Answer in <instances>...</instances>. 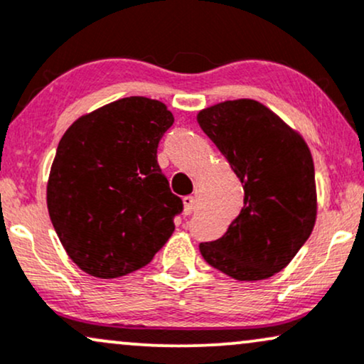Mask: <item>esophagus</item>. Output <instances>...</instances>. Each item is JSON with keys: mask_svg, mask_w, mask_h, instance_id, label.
I'll return each mask as SVG.
<instances>
[{"mask_svg": "<svg viewBox=\"0 0 364 364\" xmlns=\"http://www.w3.org/2000/svg\"><path fill=\"white\" fill-rule=\"evenodd\" d=\"M183 203H185V213H186V215H191V213H193L195 207H196L195 196H191V195L185 196V198H183Z\"/></svg>", "mask_w": 364, "mask_h": 364, "instance_id": "1", "label": "esophagus"}]
</instances>
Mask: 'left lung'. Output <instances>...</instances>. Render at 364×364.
<instances>
[{
    "label": "left lung",
    "mask_w": 364,
    "mask_h": 364,
    "mask_svg": "<svg viewBox=\"0 0 364 364\" xmlns=\"http://www.w3.org/2000/svg\"><path fill=\"white\" fill-rule=\"evenodd\" d=\"M198 124L244 186V207L220 239L201 242L210 266L257 282L279 273L312 234L317 213L307 144L254 100L205 108Z\"/></svg>",
    "instance_id": "8db88e82"
}]
</instances>
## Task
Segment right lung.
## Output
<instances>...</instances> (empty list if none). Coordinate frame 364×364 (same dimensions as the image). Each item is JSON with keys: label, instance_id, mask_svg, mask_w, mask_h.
I'll use <instances>...</instances> for the list:
<instances>
[{"label": "right lung", "instance_id": "right-lung-1", "mask_svg": "<svg viewBox=\"0 0 364 364\" xmlns=\"http://www.w3.org/2000/svg\"><path fill=\"white\" fill-rule=\"evenodd\" d=\"M173 122L164 103L130 96L81 117L60 139L47 208L65 252L91 277L144 268L173 234L183 200L157 164Z\"/></svg>", "mask_w": 364, "mask_h": 364}]
</instances>
